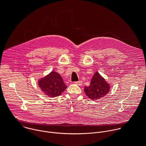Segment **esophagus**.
<instances>
[{
  "instance_id": "1",
  "label": "esophagus",
  "mask_w": 146,
  "mask_h": 146,
  "mask_svg": "<svg viewBox=\"0 0 146 146\" xmlns=\"http://www.w3.org/2000/svg\"><path fill=\"white\" fill-rule=\"evenodd\" d=\"M74 84L77 85V86H81L82 84V82L81 81H76L74 82Z\"/></svg>"
}]
</instances>
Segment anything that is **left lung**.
<instances>
[{
    "instance_id": "left-lung-1",
    "label": "left lung",
    "mask_w": 146,
    "mask_h": 146,
    "mask_svg": "<svg viewBox=\"0 0 146 146\" xmlns=\"http://www.w3.org/2000/svg\"><path fill=\"white\" fill-rule=\"evenodd\" d=\"M110 84L98 72L92 77L91 84L84 87L87 96L92 100H97L106 95L110 91Z\"/></svg>"
}]
</instances>
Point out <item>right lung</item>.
<instances>
[{"mask_svg":"<svg viewBox=\"0 0 146 146\" xmlns=\"http://www.w3.org/2000/svg\"><path fill=\"white\" fill-rule=\"evenodd\" d=\"M38 85L41 91L51 98L60 95L67 88L60 74L54 71L40 78Z\"/></svg>","mask_w":146,"mask_h":146,"instance_id":"obj_1","label":"right lung"}]
</instances>
